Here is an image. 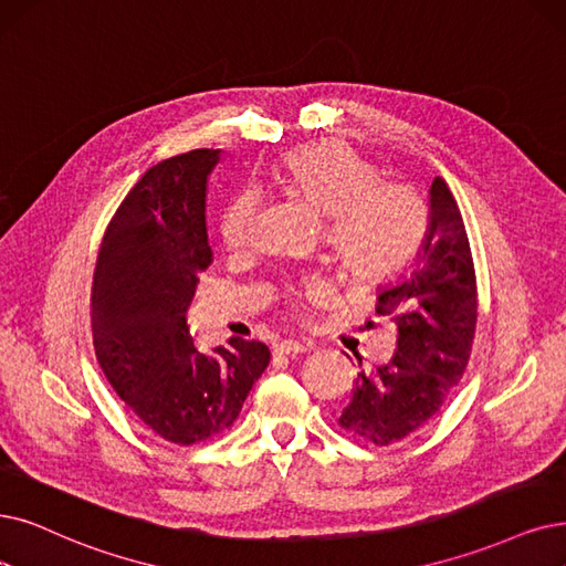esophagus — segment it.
I'll list each match as a JSON object with an SVG mask.
<instances>
[{
	"label": "esophagus",
	"mask_w": 566,
	"mask_h": 566,
	"mask_svg": "<svg viewBox=\"0 0 566 566\" xmlns=\"http://www.w3.org/2000/svg\"><path fill=\"white\" fill-rule=\"evenodd\" d=\"M304 350H306V346L302 342H297V338H283V342H279L274 346V355H300Z\"/></svg>",
	"instance_id": "1"
}]
</instances>
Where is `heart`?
I'll return each instance as SVG.
<instances>
[{"instance_id":"heart-1","label":"heart","mask_w":566,"mask_h":566,"mask_svg":"<svg viewBox=\"0 0 566 566\" xmlns=\"http://www.w3.org/2000/svg\"><path fill=\"white\" fill-rule=\"evenodd\" d=\"M276 178L295 197L325 216L332 258L355 285L392 281L420 253L427 234L422 197L403 184H382V171L344 142L295 148L276 165ZM258 197L241 190L228 199L218 234L230 251H241L253 234ZM323 281L302 285V297L321 302Z\"/></svg>"}]
</instances>
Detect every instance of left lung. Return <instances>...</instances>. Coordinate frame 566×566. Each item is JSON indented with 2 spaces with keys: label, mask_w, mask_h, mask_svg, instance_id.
Returning <instances> with one entry per match:
<instances>
[{
  "label": "left lung",
  "mask_w": 566,
  "mask_h": 566,
  "mask_svg": "<svg viewBox=\"0 0 566 566\" xmlns=\"http://www.w3.org/2000/svg\"><path fill=\"white\" fill-rule=\"evenodd\" d=\"M376 313L397 325L388 365L357 371L338 427L374 446L401 441L432 418L464 376L479 321L476 269L448 184L429 188V230L409 276L382 287Z\"/></svg>",
  "instance_id": "left-lung-1"
}]
</instances>
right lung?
Returning <instances> with one entry per match:
<instances>
[{
    "instance_id": "1",
    "label": "right lung",
    "mask_w": 566,
    "mask_h": 566,
    "mask_svg": "<svg viewBox=\"0 0 566 566\" xmlns=\"http://www.w3.org/2000/svg\"><path fill=\"white\" fill-rule=\"evenodd\" d=\"M218 150L199 148L153 165L104 232L90 321L99 367L153 434L192 446L230 429L269 348L232 336L199 353L186 325L199 276L211 266L207 184Z\"/></svg>"
}]
</instances>
